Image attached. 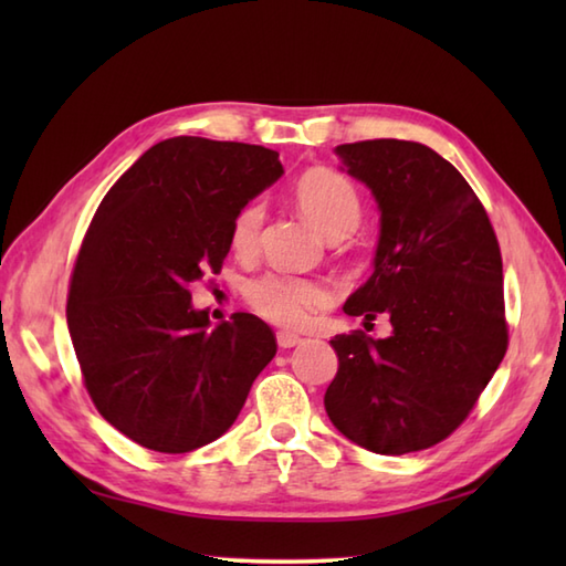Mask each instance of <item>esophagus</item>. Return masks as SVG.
<instances>
[{
  "mask_svg": "<svg viewBox=\"0 0 566 566\" xmlns=\"http://www.w3.org/2000/svg\"><path fill=\"white\" fill-rule=\"evenodd\" d=\"M302 340H304L302 335H296V333H286V331L276 333V345H280L282 350H286V347H294V345H298Z\"/></svg>",
  "mask_w": 566,
  "mask_h": 566,
  "instance_id": "esophagus-1",
  "label": "esophagus"
}]
</instances>
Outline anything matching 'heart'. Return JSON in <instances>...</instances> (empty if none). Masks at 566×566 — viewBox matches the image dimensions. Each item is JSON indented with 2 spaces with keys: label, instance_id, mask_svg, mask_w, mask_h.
Listing matches in <instances>:
<instances>
[{
  "label": "heart",
  "instance_id": "obj_1",
  "mask_svg": "<svg viewBox=\"0 0 566 566\" xmlns=\"http://www.w3.org/2000/svg\"><path fill=\"white\" fill-rule=\"evenodd\" d=\"M296 207L304 219L326 238H343L363 216V201L357 189L340 172L328 167L308 170L294 189ZM264 223V201H248L231 223V245L235 252H252L260 243ZM331 286L302 276L262 274L245 284V302L258 316L284 328H298L314 311L331 304Z\"/></svg>",
  "mask_w": 566,
  "mask_h": 566
}]
</instances>
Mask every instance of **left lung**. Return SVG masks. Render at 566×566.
Wrapping results in <instances>:
<instances>
[{
  "mask_svg": "<svg viewBox=\"0 0 566 566\" xmlns=\"http://www.w3.org/2000/svg\"><path fill=\"white\" fill-rule=\"evenodd\" d=\"M335 155L379 209L375 272L343 311L387 314L391 335H335L323 403L359 448L426 450L469 416L506 355L499 240L474 189L423 143L359 140Z\"/></svg>",
  "mask_w": 566,
  "mask_h": 566,
  "instance_id": "8db88e82",
  "label": "left lung"
}]
</instances>
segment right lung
<instances>
[{
  "label": "right lung",
  "instance_id": "add662e5",
  "mask_svg": "<svg viewBox=\"0 0 566 566\" xmlns=\"http://www.w3.org/2000/svg\"><path fill=\"white\" fill-rule=\"evenodd\" d=\"M284 175L280 153L177 136L106 191L82 240L67 328L97 411L143 448L182 454L235 423L276 353L252 314L211 328L189 282L221 272L235 213Z\"/></svg>",
  "mask_w": 566,
  "mask_h": 566
}]
</instances>
